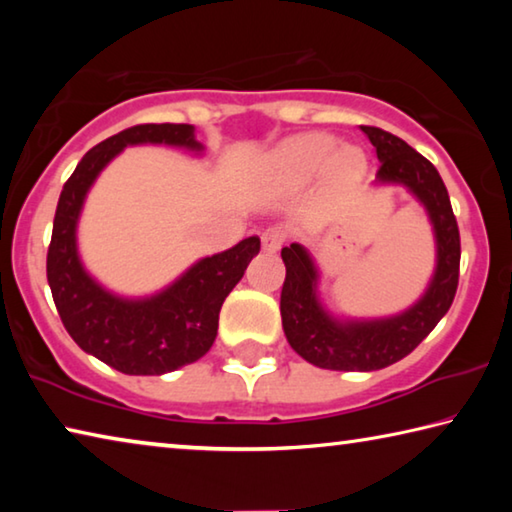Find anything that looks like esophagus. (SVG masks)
Returning <instances> with one entry per match:
<instances>
[{
	"label": "esophagus",
	"mask_w": 512,
	"mask_h": 512,
	"mask_svg": "<svg viewBox=\"0 0 512 512\" xmlns=\"http://www.w3.org/2000/svg\"><path fill=\"white\" fill-rule=\"evenodd\" d=\"M287 241V232L284 228H268L266 232H262V248L266 253H277Z\"/></svg>",
	"instance_id": "34e87169"
}]
</instances>
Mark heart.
I'll use <instances>...</instances> for the list:
<instances>
[{
    "label": "heart",
    "mask_w": 512,
    "mask_h": 512,
    "mask_svg": "<svg viewBox=\"0 0 512 512\" xmlns=\"http://www.w3.org/2000/svg\"><path fill=\"white\" fill-rule=\"evenodd\" d=\"M332 135L311 133L293 137L268 160V176L280 185H302L327 167L334 176L354 178L363 171V155L354 146H339Z\"/></svg>",
    "instance_id": "obj_1"
}]
</instances>
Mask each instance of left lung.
<instances>
[{
	"label": "left lung",
	"instance_id": "8db88e82",
	"mask_svg": "<svg viewBox=\"0 0 512 512\" xmlns=\"http://www.w3.org/2000/svg\"><path fill=\"white\" fill-rule=\"evenodd\" d=\"M361 131L381 162L375 185H402L427 212L436 241V268L422 296L400 314L341 318L320 300V271L309 248H282L287 266L280 298L284 336L305 361L341 372L381 370L418 348L452 307L461 264L456 216L436 167L400 137L375 126H361Z\"/></svg>",
	"mask_w": 512,
	"mask_h": 512
}]
</instances>
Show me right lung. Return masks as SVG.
<instances>
[{
	"label": "right lung",
	"mask_w": 512,
	"mask_h": 512,
	"mask_svg": "<svg viewBox=\"0 0 512 512\" xmlns=\"http://www.w3.org/2000/svg\"><path fill=\"white\" fill-rule=\"evenodd\" d=\"M167 144L203 155L192 124H142L108 137L83 155L58 198L47 253V280L69 336L83 352L124 375H164L207 354L228 293L259 253L248 237L223 253L203 257L151 296L128 298L103 287L79 253V221L99 173L126 149Z\"/></svg>",
	"instance_id": "right-lung-1"
}]
</instances>
